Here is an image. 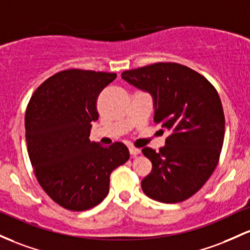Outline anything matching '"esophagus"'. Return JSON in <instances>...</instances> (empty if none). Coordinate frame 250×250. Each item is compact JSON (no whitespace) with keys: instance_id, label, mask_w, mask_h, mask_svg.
<instances>
[{"instance_id":"34e87169","label":"esophagus","mask_w":250,"mask_h":250,"mask_svg":"<svg viewBox=\"0 0 250 250\" xmlns=\"http://www.w3.org/2000/svg\"><path fill=\"white\" fill-rule=\"evenodd\" d=\"M140 152H142V150H140V148L130 147V153H131V156H132V157H136V156L140 155Z\"/></svg>"}]
</instances>
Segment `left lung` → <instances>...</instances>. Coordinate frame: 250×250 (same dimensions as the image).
Listing matches in <instances>:
<instances>
[{"label": "left lung", "instance_id": "obj_1", "mask_svg": "<svg viewBox=\"0 0 250 250\" xmlns=\"http://www.w3.org/2000/svg\"><path fill=\"white\" fill-rule=\"evenodd\" d=\"M122 79L147 92L155 122L169 131L165 146L143 153L152 171L142 181L146 196L162 203L191 197L214 172L224 139L220 95L203 75L175 62H158L122 73Z\"/></svg>", "mask_w": 250, "mask_h": 250}]
</instances>
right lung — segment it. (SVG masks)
Returning <instances> with one entry per match:
<instances>
[{
	"label": "right lung",
	"instance_id": "add662e5",
	"mask_svg": "<svg viewBox=\"0 0 250 250\" xmlns=\"http://www.w3.org/2000/svg\"><path fill=\"white\" fill-rule=\"evenodd\" d=\"M116 73L67 69L39 86L27 106V150L42 189L64 209L98 206L110 190V175L130 158L123 143L106 147L89 140L98 120L97 98Z\"/></svg>",
	"mask_w": 250,
	"mask_h": 250
}]
</instances>
